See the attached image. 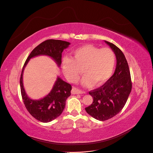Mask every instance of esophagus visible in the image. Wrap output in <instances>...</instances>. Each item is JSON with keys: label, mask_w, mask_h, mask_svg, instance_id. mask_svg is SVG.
Listing matches in <instances>:
<instances>
[{"label": "esophagus", "mask_w": 153, "mask_h": 153, "mask_svg": "<svg viewBox=\"0 0 153 153\" xmlns=\"http://www.w3.org/2000/svg\"><path fill=\"white\" fill-rule=\"evenodd\" d=\"M71 93L73 94H84L85 92L79 91L78 89H76L75 87H73V89L71 90Z\"/></svg>", "instance_id": "esophagus-1"}]
</instances>
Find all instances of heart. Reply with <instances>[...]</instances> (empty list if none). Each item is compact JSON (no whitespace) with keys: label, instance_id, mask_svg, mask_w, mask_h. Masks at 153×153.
<instances>
[{"label":"heart","instance_id":"1","mask_svg":"<svg viewBox=\"0 0 153 153\" xmlns=\"http://www.w3.org/2000/svg\"><path fill=\"white\" fill-rule=\"evenodd\" d=\"M115 62V54L110 48L100 49L87 45L74 50L72 59L64 57L62 59V72L69 82H75L83 69L85 74L81 82L83 86L89 87L93 83L100 85L112 75Z\"/></svg>","mask_w":153,"mask_h":153}]
</instances>
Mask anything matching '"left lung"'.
Wrapping results in <instances>:
<instances>
[{
  "label": "left lung",
  "mask_w": 153,
  "mask_h": 153,
  "mask_svg": "<svg viewBox=\"0 0 153 153\" xmlns=\"http://www.w3.org/2000/svg\"><path fill=\"white\" fill-rule=\"evenodd\" d=\"M114 52L117 64L114 75L98 89L89 92L92 104L85 108L88 114L99 121H106L121 112L132 87L128 64L122 51L113 43L105 41Z\"/></svg>",
  "instance_id": "left-lung-1"
}]
</instances>
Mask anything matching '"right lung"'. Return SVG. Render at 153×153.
Segmentation results:
<instances>
[{
    "mask_svg": "<svg viewBox=\"0 0 153 153\" xmlns=\"http://www.w3.org/2000/svg\"><path fill=\"white\" fill-rule=\"evenodd\" d=\"M70 45L69 42L57 39H48L43 41L32 51L23 67L20 76V89L23 101L27 110L32 117L42 123L53 121L61 115L65 108L66 101L71 95V85L57 76L52 89L44 98L39 100L30 98L27 94L23 84L24 69L32 58L46 55L52 58L61 66L62 53Z\"/></svg>",
    "mask_w": 153,
    "mask_h": 153,
    "instance_id": "add662e5",
    "label": "right lung"
}]
</instances>
